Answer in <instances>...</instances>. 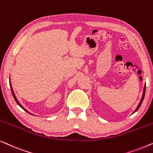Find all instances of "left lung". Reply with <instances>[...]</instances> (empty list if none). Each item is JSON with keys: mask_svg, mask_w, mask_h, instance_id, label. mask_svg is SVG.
Listing matches in <instances>:
<instances>
[{"mask_svg": "<svg viewBox=\"0 0 153 153\" xmlns=\"http://www.w3.org/2000/svg\"><path fill=\"white\" fill-rule=\"evenodd\" d=\"M146 84L144 85V88H143V94H142V97H141V100H140V102H139V104H138L137 107L136 108V109H135L134 111L133 114H134V113H135L136 111H137L138 109H139L140 106H141V104H142V102H143V99H144V96H145V93H146Z\"/></svg>", "mask_w": 153, "mask_h": 153, "instance_id": "obj_1", "label": "left lung"}]
</instances>
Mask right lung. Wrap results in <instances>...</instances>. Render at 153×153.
Returning a JSON list of instances; mask_svg holds the SVG:
<instances>
[{
  "mask_svg": "<svg viewBox=\"0 0 153 153\" xmlns=\"http://www.w3.org/2000/svg\"><path fill=\"white\" fill-rule=\"evenodd\" d=\"M10 88H11V91H12V95H13V97H14V100H15V101H16V103H17V104H18V105H19V106L21 108H23V109H24V110L25 111H26L27 113H28V114H30V115H33V114H31V113H30V112H29V111H27V110L26 109V108H25L24 107V106H23L22 105V104H21L19 103V101H18L17 98H16V95H15V94H14V91H13V89H12V85H11V82H10Z\"/></svg>",
  "mask_w": 153,
  "mask_h": 153,
  "instance_id": "right-lung-1",
  "label": "right lung"
}]
</instances>
